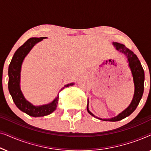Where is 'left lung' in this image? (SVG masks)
<instances>
[{
	"label": "left lung",
	"mask_w": 151,
	"mask_h": 151,
	"mask_svg": "<svg viewBox=\"0 0 151 151\" xmlns=\"http://www.w3.org/2000/svg\"><path fill=\"white\" fill-rule=\"evenodd\" d=\"M113 45L116 49L121 53H122L125 55V57L127 59V63H129V67L131 69L132 77H133V82H134V86H135V90H134V95L133 100H132L131 104L129 106L127 107L125 110L122 111L120 113H119L117 116L111 117V118L108 119H102L100 117H98L95 115L93 113H92L89 111L88 109V104H87V111L90 115L92 116L101 120L104 121H109V122H117L122 120V119L125 118L128 116H129L135 110L137 106L139 104V103L141 100L143 96L144 93V71L142 66L140 63V61L138 59L135 53L133 51L130 50L125 47V45L118 42H113Z\"/></svg>",
	"instance_id": "left-lung-1"
}]
</instances>
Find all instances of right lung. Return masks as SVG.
<instances>
[{"label":"right lung","mask_w":151,"mask_h":151,"mask_svg":"<svg viewBox=\"0 0 151 151\" xmlns=\"http://www.w3.org/2000/svg\"><path fill=\"white\" fill-rule=\"evenodd\" d=\"M45 38H47V37L31 38L27 40L21 47H20L16 50L14 54L8 69V76H9L8 88L14 102L20 111L32 117H43L51 114L56 109L58 102L59 97L58 95L56 98L49 104L40 105V106H34L26 100L20 89V72H21L22 63L33 47L37 43ZM73 82L66 84L60 90V91L65 87H69L70 86H73Z\"/></svg>","instance_id":"obj_1"}]
</instances>
